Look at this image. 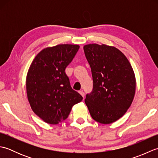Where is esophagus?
I'll use <instances>...</instances> for the list:
<instances>
[{"label": "esophagus", "instance_id": "obj_1", "mask_svg": "<svg viewBox=\"0 0 158 158\" xmlns=\"http://www.w3.org/2000/svg\"><path fill=\"white\" fill-rule=\"evenodd\" d=\"M79 93L80 94H81L83 97H84V96H85V94H84V92H83L82 90H81V91H79Z\"/></svg>", "mask_w": 158, "mask_h": 158}]
</instances>
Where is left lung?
<instances>
[{
  "instance_id": "8db88e82",
  "label": "left lung",
  "mask_w": 158,
  "mask_h": 158,
  "mask_svg": "<svg viewBox=\"0 0 158 158\" xmlns=\"http://www.w3.org/2000/svg\"><path fill=\"white\" fill-rule=\"evenodd\" d=\"M83 50L94 82L85 105L96 122H115L127 112L135 98V72L126 56L115 47L92 43L84 45Z\"/></svg>"
}]
</instances>
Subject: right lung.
<instances>
[{
  "label": "right lung",
  "mask_w": 158,
  "mask_h": 158,
  "mask_svg": "<svg viewBox=\"0 0 158 158\" xmlns=\"http://www.w3.org/2000/svg\"><path fill=\"white\" fill-rule=\"evenodd\" d=\"M79 45L60 44L44 48L32 60L26 76L30 105L45 123L56 125L68 117L72 107L83 97L73 89L65 69Z\"/></svg>",
  "instance_id": "right-lung-1"
}]
</instances>
